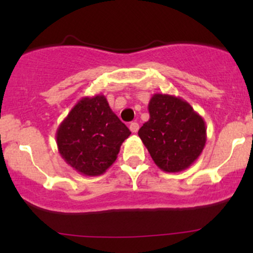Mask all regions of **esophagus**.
Wrapping results in <instances>:
<instances>
[{
  "mask_svg": "<svg viewBox=\"0 0 253 253\" xmlns=\"http://www.w3.org/2000/svg\"><path fill=\"white\" fill-rule=\"evenodd\" d=\"M129 129L132 133H136L139 130V124L138 123H132L129 125Z\"/></svg>",
  "mask_w": 253,
  "mask_h": 253,
  "instance_id": "1",
  "label": "esophagus"
}]
</instances>
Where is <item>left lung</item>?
Returning <instances> with one entry per match:
<instances>
[{"label": "left lung", "instance_id": "1", "mask_svg": "<svg viewBox=\"0 0 253 253\" xmlns=\"http://www.w3.org/2000/svg\"><path fill=\"white\" fill-rule=\"evenodd\" d=\"M149 113L138 134L153 162L167 172L188 169L205 149V120L187 101L168 94L153 95Z\"/></svg>", "mask_w": 253, "mask_h": 253}]
</instances>
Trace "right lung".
<instances>
[{
  "instance_id": "add662e5",
  "label": "right lung",
  "mask_w": 253,
  "mask_h": 253,
  "mask_svg": "<svg viewBox=\"0 0 253 253\" xmlns=\"http://www.w3.org/2000/svg\"><path fill=\"white\" fill-rule=\"evenodd\" d=\"M130 130L110 109L103 95L83 97L57 129L60 156L84 176H100L117 161Z\"/></svg>"
}]
</instances>
